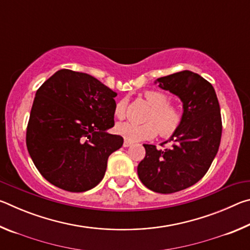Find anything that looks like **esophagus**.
I'll return each mask as SVG.
<instances>
[{
	"instance_id": "1",
	"label": "esophagus",
	"mask_w": 250,
	"mask_h": 250,
	"mask_svg": "<svg viewBox=\"0 0 250 250\" xmlns=\"http://www.w3.org/2000/svg\"><path fill=\"white\" fill-rule=\"evenodd\" d=\"M131 145H132V143H131L130 141L125 140V142H124V146H125V147H128V146H130Z\"/></svg>"
}]
</instances>
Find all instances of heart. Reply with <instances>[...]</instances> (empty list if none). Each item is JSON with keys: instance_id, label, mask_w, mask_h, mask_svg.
<instances>
[{"instance_id": "1", "label": "heart", "mask_w": 250, "mask_h": 250, "mask_svg": "<svg viewBox=\"0 0 250 250\" xmlns=\"http://www.w3.org/2000/svg\"><path fill=\"white\" fill-rule=\"evenodd\" d=\"M143 97L152 109L146 117V124L121 122L116 125V132L130 142L150 140L160 133L162 138L174 134L183 121V112L179 105L171 104V97L161 90H146ZM128 99L122 98L115 105L117 119H124L126 113Z\"/></svg>"}]
</instances>
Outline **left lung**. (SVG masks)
<instances>
[{"mask_svg": "<svg viewBox=\"0 0 250 250\" xmlns=\"http://www.w3.org/2000/svg\"><path fill=\"white\" fill-rule=\"evenodd\" d=\"M162 89L183 101V121L172 135L171 147L143 145L146 156L138 166L139 179L151 191L170 194L197 183L208 171L222 138V116L213 86L189 70L158 79Z\"/></svg>", "mask_w": 250, "mask_h": 250, "instance_id": "obj_1", "label": "left lung"}]
</instances>
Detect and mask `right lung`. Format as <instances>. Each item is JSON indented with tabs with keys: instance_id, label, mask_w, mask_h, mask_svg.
Returning <instances> with one entry per match:
<instances>
[{
	"instance_id": "1",
	"label": "right lung",
	"mask_w": 250,
	"mask_h": 250,
	"mask_svg": "<svg viewBox=\"0 0 250 250\" xmlns=\"http://www.w3.org/2000/svg\"><path fill=\"white\" fill-rule=\"evenodd\" d=\"M117 92L83 73L61 69L37 89L26 146L37 170L68 192L91 189L104 179L109 155L124 145L109 134Z\"/></svg>"
}]
</instances>
